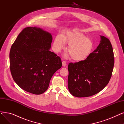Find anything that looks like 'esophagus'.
Instances as JSON below:
<instances>
[{
	"mask_svg": "<svg viewBox=\"0 0 124 124\" xmlns=\"http://www.w3.org/2000/svg\"><path fill=\"white\" fill-rule=\"evenodd\" d=\"M66 65V61H63L62 62V66H63V67H65Z\"/></svg>",
	"mask_w": 124,
	"mask_h": 124,
	"instance_id": "esophagus-1",
	"label": "esophagus"
}]
</instances>
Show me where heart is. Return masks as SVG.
Here are the masks:
<instances>
[{
	"mask_svg": "<svg viewBox=\"0 0 124 124\" xmlns=\"http://www.w3.org/2000/svg\"><path fill=\"white\" fill-rule=\"evenodd\" d=\"M65 43L69 44L67 51L75 61L85 59L92 52L93 47L92 41L76 30L68 31L62 35H58L53 44L54 51L56 53L60 52L64 48Z\"/></svg>",
	"mask_w": 124,
	"mask_h": 124,
	"instance_id": "obj_1",
	"label": "heart"
}]
</instances>
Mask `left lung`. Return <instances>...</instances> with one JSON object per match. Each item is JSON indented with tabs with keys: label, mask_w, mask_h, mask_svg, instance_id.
<instances>
[{
	"label": "left lung",
	"mask_w": 124,
	"mask_h": 124,
	"mask_svg": "<svg viewBox=\"0 0 124 124\" xmlns=\"http://www.w3.org/2000/svg\"><path fill=\"white\" fill-rule=\"evenodd\" d=\"M99 45L84 60L69 63L68 87L72 95L85 97L100 92L111 78L114 55L108 38L101 36Z\"/></svg>",
	"instance_id": "1"
}]
</instances>
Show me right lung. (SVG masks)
I'll list each match as a JSON object with an SVG mask.
<instances>
[{"mask_svg":"<svg viewBox=\"0 0 124 124\" xmlns=\"http://www.w3.org/2000/svg\"><path fill=\"white\" fill-rule=\"evenodd\" d=\"M52 42L49 32L39 28L27 27L11 46V74L16 83L26 92L43 93L52 76L62 67L61 58L49 50Z\"/></svg>","mask_w":124,"mask_h":124,"instance_id":"add662e5","label":"right lung"}]
</instances>
